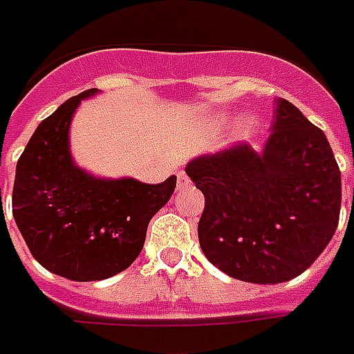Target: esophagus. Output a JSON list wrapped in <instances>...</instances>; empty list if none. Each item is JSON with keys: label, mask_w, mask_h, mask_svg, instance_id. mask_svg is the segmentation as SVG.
<instances>
[{"label": "esophagus", "mask_w": 354, "mask_h": 354, "mask_svg": "<svg viewBox=\"0 0 354 354\" xmlns=\"http://www.w3.org/2000/svg\"><path fill=\"white\" fill-rule=\"evenodd\" d=\"M190 181H189V177H187V173H179L177 175V187L179 189H185V187H189Z\"/></svg>", "instance_id": "esophagus-1"}]
</instances>
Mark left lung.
I'll return each instance as SVG.
<instances>
[{
	"instance_id": "obj_1",
	"label": "left lung",
	"mask_w": 354,
	"mask_h": 354,
	"mask_svg": "<svg viewBox=\"0 0 354 354\" xmlns=\"http://www.w3.org/2000/svg\"><path fill=\"white\" fill-rule=\"evenodd\" d=\"M270 131L261 150L234 142L185 167L205 196L202 252L252 284L305 272L332 240L342 209V173L324 131L286 99H277Z\"/></svg>"
}]
</instances>
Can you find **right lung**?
<instances>
[{
  "mask_svg": "<svg viewBox=\"0 0 354 354\" xmlns=\"http://www.w3.org/2000/svg\"><path fill=\"white\" fill-rule=\"evenodd\" d=\"M97 93L72 97L37 125L12 187V217L34 259L76 282L127 269L141 253L150 219L177 185L175 175L160 185L97 177L74 162L70 124L80 102Z\"/></svg>",
  "mask_w": 354,
  "mask_h": 354,
  "instance_id": "add662e5",
  "label": "right lung"
}]
</instances>
